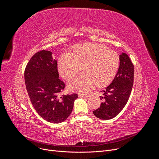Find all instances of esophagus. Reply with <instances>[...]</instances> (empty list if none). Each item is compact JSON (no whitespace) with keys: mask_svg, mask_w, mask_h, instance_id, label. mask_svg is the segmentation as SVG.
Segmentation results:
<instances>
[{"mask_svg":"<svg viewBox=\"0 0 159 159\" xmlns=\"http://www.w3.org/2000/svg\"><path fill=\"white\" fill-rule=\"evenodd\" d=\"M78 96L80 98H85V97H88L89 95L88 94H85V93H79Z\"/></svg>","mask_w":159,"mask_h":159,"instance_id":"34e87169","label":"esophagus"}]
</instances>
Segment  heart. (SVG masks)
<instances>
[{
    "label": "heart",
    "instance_id": "1",
    "mask_svg": "<svg viewBox=\"0 0 159 159\" xmlns=\"http://www.w3.org/2000/svg\"><path fill=\"white\" fill-rule=\"evenodd\" d=\"M57 66L61 75L66 80L73 78L83 66L84 73L72 79L68 88L71 91L84 93L95 84L103 87L111 82L119 68V57L105 45L84 43L75 46L71 53L62 54Z\"/></svg>",
    "mask_w": 159,
    "mask_h": 159
}]
</instances>
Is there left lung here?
Listing matches in <instances>:
<instances>
[{"label":"left lung","mask_w":159,"mask_h":159,"mask_svg":"<svg viewBox=\"0 0 159 159\" xmlns=\"http://www.w3.org/2000/svg\"><path fill=\"white\" fill-rule=\"evenodd\" d=\"M120 64L117 73L109 85L102 91L100 96L103 102L93 111L95 117L103 120L113 119L125 106L133 85L134 66L125 53L119 56Z\"/></svg>","instance_id":"8db88e82"}]
</instances>
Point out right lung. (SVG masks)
<instances>
[{
    "instance_id": "obj_1",
    "label": "right lung",
    "mask_w": 159,
    "mask_h": 159,
    "mask_svg": "<svg viewBox=\"0 0 159 159\" xmlns=\"http://www.w3.org/2000/svg\"><path fill=\"white\" fill-rule=\"evenodd\" d=\"M25 80L31 103L42 118L59 123L70 116L78 94L59 95L65 84L59 79L52 52L42 50L31 57L25 68Z\"/></svg>"
}]
</instances>
